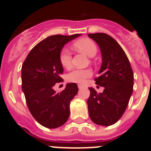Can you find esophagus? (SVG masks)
<instances>
[{
  "label": "esophagus",
  "instance_id": "obj_1",
  "mask_svg": "<svg viewBox=\"0 0 151 151\" xmlns=\"http://www.w3.org/2000/svg\"><path fill=\"white\" fill-rule=\"evenodd\" d=\"M78 89L83 88V86H82V85H78Z\"/></svg>",
  "mask_w": 151,
  "mask_h": 151
}]
</instances>
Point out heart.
I'll return each mask as SVG.
<instances>
[{
	"instance_id": "1",
	"label": "heart",
	"mask_w": 151,
	"mask_h": 151,
	"mask_svg": "<svg viewBox=\"0 0 151 151\" xmlns=\"http://www.w3.org/2000/svg\"><path fill=\"white\" fill-rule=\"evenodd\" d=\"M76 49L82 52L89 57H94L97 54V47L94 41L89 38H82L73 44ZM60 61L64 68L69 69L72 65V55L68 48H63L60 54ZM91 76L89 69H75L67 76V80L71 82L82 84Z\"/></svg>"
}]
</instances>
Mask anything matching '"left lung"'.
<instances>
[{"mask_svg":"<svg viewBox=\"0 0 151 151\" xmlns=\"http://www.w3.org/2000/svg\"><path fill=\"white\" fill-rule=\"evenodd\" d=\"M88 35L101 50L102 63L95 81L104 88L97 94L94 88H89L88 114L97 125L109 126L115 124L127 108L132 94L134 75L127 56L115 39L105 33Z\"/></svg>","mask_w":151,"mask_h":151,"instance_id":"1","label":"left lung"}]
</instances>
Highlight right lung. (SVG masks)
<instances>
[{
    "instance_id": "add662e5",
    "label": "right lung",
    "mask_w": 151,
    "mask_h": 151,
    "mask_svg": "<svg viewBox=\"0 0 151 151\" xmlns=\"http://www.w3.org/2000/svg\"><path fill=\"white\" fill-rule=\"evenodd\" d=\"M81 35L49 36L32 49L22 64V90L28 108L35 119L48 129L66 123L70 113V101L78 93L76 83H67L59 93L53 87L62 82L63 67L60 54L63 47Z\"/></svg>"
}]
</instances>
